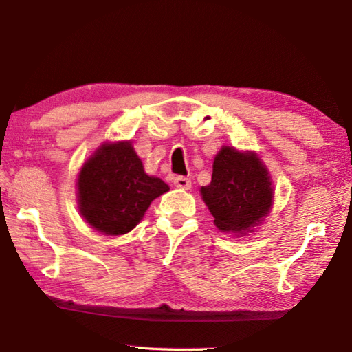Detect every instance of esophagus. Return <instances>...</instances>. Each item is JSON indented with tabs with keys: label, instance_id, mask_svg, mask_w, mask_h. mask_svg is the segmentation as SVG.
Listing matches in <instances>:
<instances>
[{
	"label": "esophagus",
	"instance_id": "1",
	"mask_svg": "<svg viewBox=\"0 0 352 352\" xmlns=\"http://www.w3.org/2000/svg\"><path fill=\"white\" fill-rule=\"evenodd\" d=\"M174 184L177 188H182V189H189L190 188V180L188 177H183V175H178L174 178Z\"/></svg>",
	"mask_w": 352,
	"mask_h": 352
}]
</instances>
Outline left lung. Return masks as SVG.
Here are the masks:
<instances>
[{
  "instance_id": "obj_1",
  "label": "left lung",
  "mask_w": 352,
  "mask_h": 352,
  "mask_svg": "<svg viewBox=\"0 0 352 352\" xmlns=\"http://www.w3.org/2000/svg\"><path fill=\"white\" fill-rule=\"evenodd\" d=\"M214 225L225 233H253L269 214L273 188L269 170L253 152L223 146L214 158L212 178L200 189Z\"/></svg>"
}]
</instances>
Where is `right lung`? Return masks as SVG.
Here are the masks:
<instances>
[{
    "instance_id": "right-lung-1",
    "label": "right lung",
    "mask_w": 352,
    "mask_h": 352,
    "mask_svg": "<svg viewBox=\"0 0 352 352\" xmlns=\"http://www.w3.org/2000/svg\"><path fill=\"white\" fill-rule=\"evenodd\" d=\"M168 190L162 178L146 174L130 141L105 142L77 178L82 217L107 236L132 231L152 201Z\"/></svg>"
}]
</instances>
